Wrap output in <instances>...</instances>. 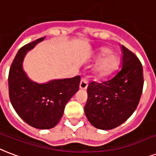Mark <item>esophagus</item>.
I'll return each mask as SVG.
<instances>
[{"label":"esophagus","mask_w":156,"mask_h":156,"mask_svg":"<svg viewBox=\"0 0 156 156\" xmlns=\"http://www.w3.org/2000/svg\"><path fill=\"white\" fill-rule=\"evenodd\" d=\"M88 87V80L86 78H82L80 83V89H85Z\"/></svg>","instance_id":"esophagus-1"}]
</instances>
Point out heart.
Returning a JSON list of instances; mask_svg holds the SVG:
<instances>
[{
    "label": "heart",
    "mask_w": 156,
    "mask_h": 156,
    "mask_svg": "<svg viewBox=\"0 0 156 156\" xmlns=\"http://www.w3.org/2000/svg\"><path fill=\"white\" fill-rule=\"evenodd\" d=\"M107 47H101L96 52V58L99 59L95 66L94 71L98 76H106L116 69L119 58Z\"/></svg>",
    "instance_id": "obj_1"
}]
</instances>
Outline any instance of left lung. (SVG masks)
I'll list each match as a JSON object with an SVG mask.
<instances>
[{"label":"left lung","mask_w":156,"mask_h":156,"mask_svg":"<svg viewBox=\"0 0 156 156\" xmlns=\"http://www.w3.org/2000/svg\"><path fill=\"white\" fill-rule=\"evenodd\" d=\"M121 68L108 80L89 83L84 113L97 129H112L129 118L137 108L143 88V70L137 57L121 45Z\"/></svg>","instance_id":"left-lung-1"}]
</instances>
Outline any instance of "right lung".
<instances>
[{
  "label": "right lung",
  "instance_id": "add662e5",
  "mask_svg": "<svg viewBox=\"0 0 156 156\" xmlns=\"http://www.w3.org/2000/svg\"><path fill=\"white\" fill-rule=\"evenodd\" d=\"M44 37L19 49L9 72V95L17 114L27 124L39 129H52L59 122L71 98L79 90L80 76L53 80L44 84L32 81L23 68L27 53Z\"/></svg>",
  "mask_w": 156,
  "mask_h": 156
}]
</instances>
